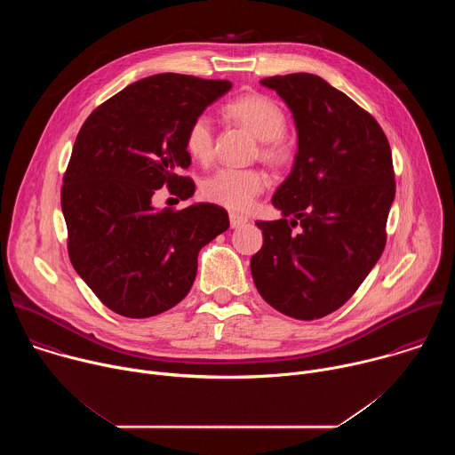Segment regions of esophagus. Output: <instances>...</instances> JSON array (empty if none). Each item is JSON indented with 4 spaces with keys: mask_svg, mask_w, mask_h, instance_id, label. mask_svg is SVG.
<instances>
[{
    "mask_svg": "<svg viewBox=\"0 0 455 455\" xmlns=\"http://www.w3.org/2000/svg\"><path fill=\"white\" fill-rule=\"evenodd\" d=\"M248 223V218L243 216V214H237V212H230V227L232 228H241Z\"/></svg>",
    "mask_w": 455,
    "mask_h": 455,
    "instance_id": "esophagus-1",
    "label": "esophagus"
}]
</instances>
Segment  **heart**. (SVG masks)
Segmentation results:
<instances>
[{"instance_id":"obj_1","label":"heart","mask_w":455,"mask_h":455,"mask_svg":"<svg viewBox=\"0 0 455 455\" xmlns=\"http://www.w3.org/2000/svg\"><path fill=\"white\" fill-rule=\"evenodd\" d=\"M230 118L237 120L261 140V156L272 164H283L291 155V140L284 135V109L263 93H246L225 106ZM185 151L200 164H209L214 155V127L207 113L194 116L187 125ZM268 187V176L261 169L220 167L202 183L204 196L225 209L246 211L259 194Z\"/></svg>"}]
</instances>
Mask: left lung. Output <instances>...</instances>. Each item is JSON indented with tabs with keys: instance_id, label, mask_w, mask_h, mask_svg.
<instances>
[{
	"instance_id": "1",
	"label": "left lung",
	"mask_w": 455,
	"mask_h": 455,
	"mask_svg": "<svg viewBox=\"0 0 455 455\" xmlns=\"http://www.w3.org/2000/svg\"><path fill=\"white\" fill-rule=\"evenodd\" d=\"M261 84L291 109L299 151L272 198L284 218L257 221L265 241L250 261L251 277L272 307L315 320L353 297L385 248L396 192L393 153L374 116L318 76Z\"/></svg>"
}]
</instances>
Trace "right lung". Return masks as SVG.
Masks as SVG:
<instances>
[{
    "label": "right lung",
    "mask_w": 455,
    "mask_h": 455,
    "mask_svg": "<svg viewBox=\"0 0 455 455\" xmlns=\"http://www.w3.org/2000/svg\"><path fill=\"white\" fill-rule=\"evenodd\" d=\"M232 88L180 74L129 84L83 124L62 176L60 207L76 272L111 311L148 318L176 306L198 272V253L230 225L223 207L155 211L167 187L194 194L183 139L194 116Z\"/></svg>",
    "instance_id": "right-lung-1"
}]
</instances>
